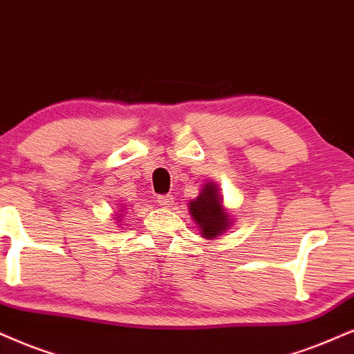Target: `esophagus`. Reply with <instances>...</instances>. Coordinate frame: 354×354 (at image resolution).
Returning <instances> with one entry per match:
<instances>
[{
	"label": "esophagus",
	"instance_id": "esophagus-1",
	"mask_svg": "<svg viewBox=\"0 0 354 354\" xmlns=\"http://www.w3.org/2000/svg\"><path fill=\"white\" fill-rule=\"evenodd\" d=\"M156 201H158L160 207H165V209L173 207V204H174V198H173V196H169V194L158 196V198H156Z\"/></svg>",
	"mask_w": 354,
	"mask_h": 354
}]
</instances>
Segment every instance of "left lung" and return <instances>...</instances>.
Listing matches in <instances>:
<instances>
[{
  "instance_id": "1",
  "label": "left lung",
  "mask_w": 354,
  "mask_h": 354,
  "mask_svg": "<svg viewBox=\"0 0 354 354\" xmlns=\"http://www.w3.org/2000/svg\"><path fill=\"white\" fill-rule=\"evenodd\" d=\"M189 209L196 223H199L201 234L205 239H214L227 230L230 225L229 216L222 207L221 194L217 192V186L209 183L198 196V199L191 201Z\"/></svg>"
}]
</instances>
